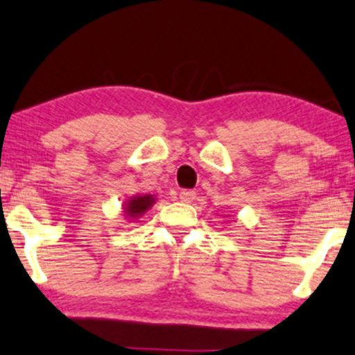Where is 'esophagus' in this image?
I'll return each mask as SVG.
<instances>
[{
    "instance_id": "1",
    "label": "esophagus",
    "mask_w": 355,
    "mask_h": 355,
    "mask_svg": "<svg viewBox=\"0 0 355 355\" xmlns=\"http://www.w3.org/2000/svg\"><path fill=\"white\" fill-rule=\"evenodd\" d=\"M196 193L193 190H182L180 191V201H183V203H191L193 200H195Z\"/></svg>"
}]
</instances>
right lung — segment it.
<instances>
[{"label":"right lung","mask_w":355,"mask_h":355,"mask_svg":"<svg viewBox=\"0 0 355 355\" xmlns=\"http://www.w3.org/2000/svg\"><path fill=\"white\" fill-rule=\"evenodd\" d=\"M155 196L154 195H136L131 196L125 203L123 205V213L124 218L128 219V223H131L132 219L141 218L146 211H149L152 206L155 205Z\"/></svg>","instance_id":"obj_1"}]
</instances>
